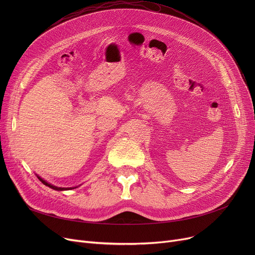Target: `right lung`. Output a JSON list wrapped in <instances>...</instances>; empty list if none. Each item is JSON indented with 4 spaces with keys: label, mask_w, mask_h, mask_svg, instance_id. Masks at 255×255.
Instances as JSON below:
<instances>
[{
    "label": "right lung",
    "mask_w": 255,
    "mask_h": 255,
    "mask_svg": "<svg viewBox=\"0 0 255 255\" xmlns=\"http://www.w3.org/2000/svg\"><path fill=\"white\" fill-rule=\"evenodd\" d=\"M37 176V178L39 179V181L40 182H42L45 186H48L49 188H51V189H53V190H57V191H65V190H71V189H75V188H77L78 186H76V187H57V186H55V185H52V184H50V183H48V182H46L44 179H42L41 177H39L38 175H36Z\"/></svg>",
    "instance_id": "add662e5"
}]
</instances>
